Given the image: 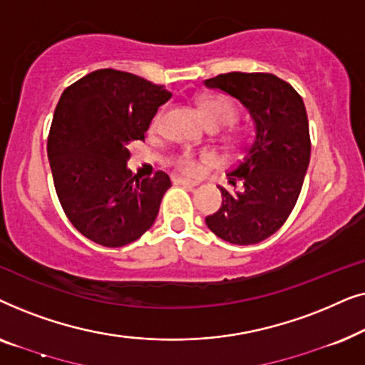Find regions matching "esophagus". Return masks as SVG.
I'll list each match as a JSON object with an SVG mask.
<instances>
[{"label":"esophagus","mask_w":365,"mask_h":365,"mask_svg":"<svg viewBox=\"0 0 365 365\" xmlns=\"http://www.w3.org/2000/svg\"><path fill=\"white\" fill-rule=\"evenodd\" d=\"M173 181L176 184H181V186H187V187H196L197 186V182L189 181V179H184V178H176V179H173Z\"/></svg>","instance_id":"esophagus-1"}]
</instances>
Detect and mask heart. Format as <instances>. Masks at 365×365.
Returning a JSON list of instances; mask_svg holds the SVG:
<instances>
[{
    "label": "heart",
    "instance_id": "heart-1",
    "mask_svg": "<svg viewBox=\"0 0 365 365\" xmlns=\"http://www.w3.org/2000/svg\"><path fill=\"white\" fill-rule=\"evenodd\" d=\"M199 109H201V114L204 121L207 123V126H227V124H231L234 121V116H236V111H234L232 104L229 103L227 99L219 98V96L202 98L201 101H199ZM161 118H163V111H159L153 119L151 129L158 128ZM176 164L178 168L186 174H194L197 173L199 169L197 159L189 153L179 156L176 159Z\"/></svg>",
    "mask_w": 365,
    "mask_h": 365
}]
</instances>
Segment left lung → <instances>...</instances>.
Wrapping results in <instances>:
<instances>
[{
  "label": "left lung",
  "instance_id": "left-lung-1",
  "mask_svg": "<svg viewBox=\"0 0 365 365\" xmlns=\"http://www.w3.org/2000/svg\"><path fill=\"white\" fill-rule=\"evenodd\" d=\"M204 86L237 99L254 124L244 156L227 173L241 192L222 194V206L206 217L217 237L247 246L272 236L296 206L311 159L307 113L291 84L267 73H227Z\"/></svg>",
  "mask_w": 365,
  "mask_h": 365
}]
</instances>
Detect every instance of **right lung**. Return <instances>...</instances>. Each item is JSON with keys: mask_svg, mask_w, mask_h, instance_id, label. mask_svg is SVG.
<instances>
[{"mask_svg": "<svg viewBox=\"0 0 365 365\" xmlns=\"http://www.w3.org/2000/svg\"><path fill=\"white\" fill-rule=\"evenodd\" d=\"M163 86L136 74L98 69L66 88L54 109L48 159L59 202L84 237L123 247L156 221L169 176L141 179L128 169V148L144 141Z\"/></svg>", "mask_w": 365, "mask_h": 365, "instance_id": "obj_1", "label": "right lung"}]
</instances>
